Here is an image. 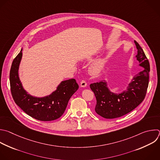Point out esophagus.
<instances>
[{
  "label": "esophagus",
  "mask_w": 160,
  "mask_h": 160,
  "mask_svg": "<svg viewBox=\"0 0 160 160\" xmlns=\"http://www.w3.org/2000/svg\"><path fill=\"white\" fill-rule=\"evenodd\" d=\"M87 83L86 81H85V80H82V81H81V82H80V86H81L82 87H85L87 86Z\"/></svg>",
  "instance_id": "obj_1"
}]
</instances>
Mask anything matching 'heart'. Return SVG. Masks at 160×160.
I'll return each instance as SVG.
<instances>
[{
  "label": "heart",
  "mask_w": 160,
  "mask_h": 160,
  "mask_svg": "<svg viewBox=\"0 0 160 160\" xmlns=\"http://www.w3.org/2000/svg\"><path fill=\"white\" fill-rule=\"evenodd\" d=\"M103 64H104L103 60H99L94 63L90 67L91 73L93 74H96L98 73L102 69Z\"/></svg>",
  "instance_id": "obj_1"
}]
</instances>
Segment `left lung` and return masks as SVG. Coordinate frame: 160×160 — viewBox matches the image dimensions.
<instances>
[{"instance_id": "1", "label": "left lung", "mask_w": 160, "mask_h": 160, "mask_svg": "<svg viewBox=\"0 0 160 160\" xmlns=\"http://www.w3.org/2000/svg\"><path fill=\"white\" fill-rule=\"evenodd\" d=\"M134 43L137 49V60L141 68L133 77L126 91L120 94L111 93L104 80L90 85L97 100L95 111L103 118L114 119L123 116L134 110L144 99L148 87L150 66L141 47L137 41H134Z\"/></svg>"}]
</instances>
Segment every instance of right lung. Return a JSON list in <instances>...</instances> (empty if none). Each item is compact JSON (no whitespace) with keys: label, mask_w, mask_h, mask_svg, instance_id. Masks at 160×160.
I'll return each instance as SVG.
<instances>
[{"label":"right lung","mask_w":160,"mask_h":160,"mask_svg":"<svg viewBox=\"0 0 160 160\" xmlns=\"http://www.w3.org/2000/svg\"><path fill=\"white\" fill-rule=\"evenodd\" d=\"M22 49L14 59L10 70V86L15 103L29 116L42 121H51L60 118L64 113L68 102L78 89L74 78L63 81L57 90L51 95L37 98L28 94L20 82L18 70L22 58Z\"/></svg>","instance_id":"1"}]
</instances>
